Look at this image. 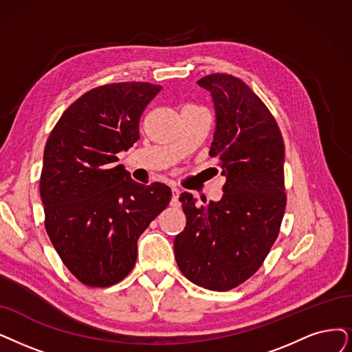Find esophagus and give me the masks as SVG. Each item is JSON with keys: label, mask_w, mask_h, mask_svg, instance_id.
<instances>
[{"label": "esophagus", "mask_w": 352, "mask_h": 352, "mask_svg": "<svg viewBox=\"0 0 352 352\" xmlns=\"http://www.w3.org/2000/svg\"><path fill=\"white\" fill-rule=\"evenodd\" d=\"M179 195H180V190L177 188H172V201H170L172 206H179L180 205Z\"/></svg>", "instance_id": "esophagus-1"}]
</instances>
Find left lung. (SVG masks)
Wrapping results in <instances>:
<instances>
[{
  "instance_id": "1",
  "label": "left lung",
  "mask_w": 352,
  "mask_h": 352,
  "mask_svg": "<svg viewBox=\"0 0 352 352\" xmlns=\"http://www.w3.org/2000/svg\"><path fill=\"white\" fill-rule=\"evenodd\" d=\"M215 107L209 156L222 167V198L196 205L192 193L179 201L186 227L175 238L180 272L201 287L227 292L254 274L269 254L285 215V144L260 98L232 75L198 80Z\"/></svg>"
}]
</instances>
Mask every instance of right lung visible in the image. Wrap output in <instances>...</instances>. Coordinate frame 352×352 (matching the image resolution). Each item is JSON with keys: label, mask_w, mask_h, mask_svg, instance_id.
Masks as SVG:
<instances>
[{"label": "right lung", "mask_w": 352, "mask_h": 352, "mask_svg": "<svg viewBox=\"0 0 352 352\" xmlns=\"http://www.w3.org/2000/svg\"><path fill=\"white\" fill-rule=\"evenodd\" d=\"M160 85L109 83L70 105L45 147L40 196L45 227L67 270L80 283L108 287L135 264L137 240L170 202L164 184H137L122 164L140 138V118Z\"/></svg>", "instance_id": "right-lung-1"}]
</instances>
